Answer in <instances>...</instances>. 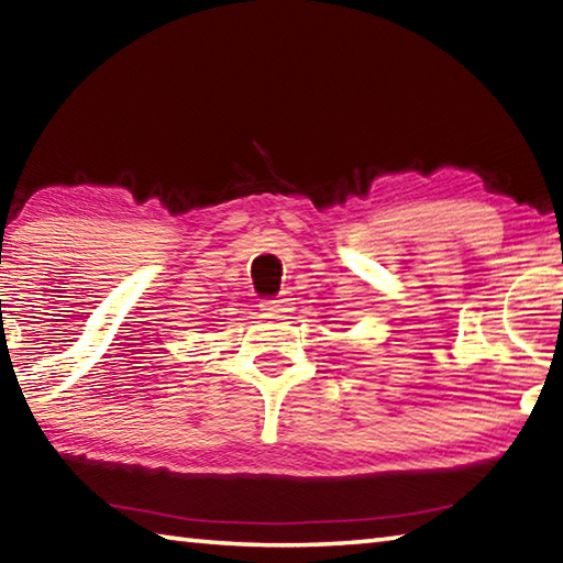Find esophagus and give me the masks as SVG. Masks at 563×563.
<instances>
[{
    "mask_svg": "<svg viewBox=\"0 0 563 563\" xmlns=\"http://www.w3.org/2000/svg\"><path fill=\"white\" fill-rule=\"evenodd\" d=\"M261 308L265 310V312H288V308H290V298H285V295H275V298H265L263 302H261Z\"/></svg>",
    "mask_w": 563,
    "mask_h": 563,
    "instance_id": "obj_1",
    "label": "esophagus"
}]
</instances>
